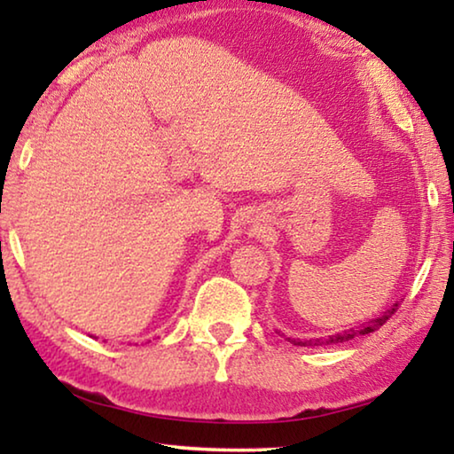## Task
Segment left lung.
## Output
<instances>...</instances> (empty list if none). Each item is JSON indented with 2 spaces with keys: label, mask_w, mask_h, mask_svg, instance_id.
Returning a JSON list of instances; mask_svg holds the SVG:
<instances>
[{
  "label": "left lung",
  "mask_w": 454,
  "mask_h": 454,
  "mask_svg": "<svg viewBox=\"0 0 454 454\" xmlns=\"http://www.w3.org/2000/svg\"><path fill=\"white\" fill-rule=\"evenodd\" d=\"M398 310V302L390 306V309L380 314V317H376L371 322H364V325H360L356 328H348V330H342V333L333 334L328 338H312V340H298V338H292V344H296V347H322V344H338V342H347L352 340V338L356 336H364V334H371L374 330H379L384 322H387L393 314Z\"/></svg>",
  "instance_id": "left-lung-1"
}]
</instances>
